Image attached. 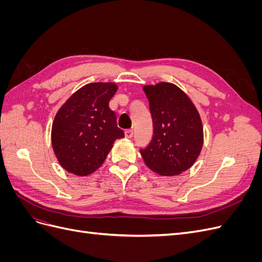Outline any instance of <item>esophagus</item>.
Masks as SVG:
<instances>
[{"label":"esophagus","instance_id":"34e87169","mask_svg":"<svg viewBox=\"0 0 262 262\" xmlns=\"http://www.w3.org/2000/svg\"><path fill=\"white\" fill-rule=\"evenodd\" d=\"M124 136H125V138L131 139V138L133 137V130H131V129L125 130V131H124Z\"/></svg>","mask_w":262,"mask_h":262}]
</instances>
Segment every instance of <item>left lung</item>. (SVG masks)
<instances>
[{
	"mask_svg": "<svg viewBox=\"0 0 262 262\" xmlns=\"http://www.w3.org/2000/svg\"><path fill=\"white\" fill-rule=\"evenodd\" d=\"M153 120V137L140 153L149 169L176 176L189 169L203 145L201 118L179 87L158 83L143 87Z\"/></svg>",
	"mask_w": 262,
	"mask_h": 262,
	"instance_id": "8db88e82",
	"label": "left lung"
}]
</instances>
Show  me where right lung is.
<instances>
[{
	"label": "right lung",
	"instance_id": "right-lung-1",
	"mask_svg": "<svg viewBox=\"0 0 262 262\" xmlns=\"http://www.w3.org/2000/svg\"><path fill=\"white\" fill-rule=\"evenodd\" d=\"M114 83H92L75 92L52 123L51 141L60 165L69 172L87 176L105 162L115 141L124 137L109 100Z\"/></svg>",
	"mask_w": 262,
	"mask_h": 262
}]
</instances>
